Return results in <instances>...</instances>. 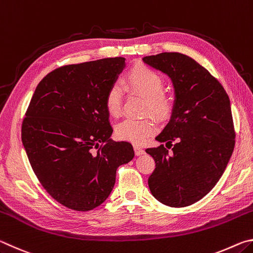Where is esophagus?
Instances as JSON below:
<instances>
[{"instance_id":"esophagus-1","label":"esophagus","mask_w":253,"mask_h":253,"mask_svg":"<svg viewBox=\"0 0 253 253\" xmlns=\"http://www.w3.org/2000/svg\"><path fill=\"white\" fill-rule=\"evenodd\" d=\"M134 151H135V154H136L137 156L143 155V154H145L144 149L140 147V146H138V145H134Z\"/></svg>"}]
</instances>
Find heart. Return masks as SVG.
Instances as JSON below:
<instances>
[{
  "mask_svg": "<svg viewBox=\"0 0 253 253\" xmlns=\"http://www.w3.org/2000/svg\"><path fill=\"white\" fill-rule=\"evenodd\" d=\"M126 81L128 87L134 92L146 98V110L157 117L169 116L173 109V101L164 92V78L146 66L138 65L128 71ZM106 108L111 116H118L122 111L123 92L118 84L108 89L105 99ZM157 130V125L151 118H125L116 126L118 138L134 144H142Z\"/></svg>",
  "mask_w": 253,
  "mask_h": 253,
  "instance_id": "b5f03b06",
  "label": "heart"
}]
</instances>
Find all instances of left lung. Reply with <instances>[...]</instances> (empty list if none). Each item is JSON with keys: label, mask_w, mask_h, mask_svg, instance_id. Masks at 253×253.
Instances as JSON below:
<instances>
[{"label": "left lung", "mask_w": 253, "mask_h": 253, "mask_svg": "<svg viewBox=\"0 0 253 253\" xmlns=\"http://www.w3.org/2000/svg\"><path fill=\"white\" fill-rule=\"evenodd\" d=\"M143 61L168 75L175 91L172 116L156 136L172 152L163 144L146 149L155 161L149 190L168 207H188L215 186L233 153L229 96L217 79L185 54L163 52Z\"/></svg>", "instance_id": "obj_1"}]
</instances>
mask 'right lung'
I'll list each match as a JSON object with an SVG mask.
<instances>
[{
  "label": "right lung",
  "instance_id": "add662e5",
  "mask_svg": "<svg viewBox=\"0 0 253 253\" xmlns=\"http://www.w3.org/2000/svg\"><path fill=\"white\" fill-rule=\"evenodd\" d=\"M125 68L106 58L51 71L37 85L22 123V143L41 185L60 204L90 211L108 198L130 143L110 139L105 99Z\"/></svg>",
  "mask_w": 253,
  "mask_h": 253
}]
</instances>
